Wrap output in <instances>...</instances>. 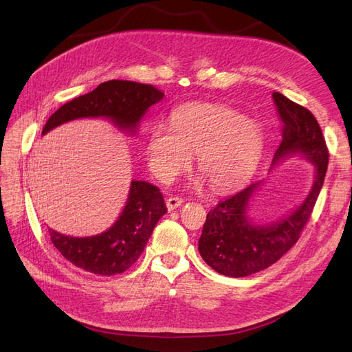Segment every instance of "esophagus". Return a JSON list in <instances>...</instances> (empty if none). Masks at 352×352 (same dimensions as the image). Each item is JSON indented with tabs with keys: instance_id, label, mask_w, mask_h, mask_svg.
<instances>
[{
	"instance_id": "esophagus-1",
	"label": "esophagus",
	"mask_w": 352,
	"mask_h": 352,
	"mask_svg": "<svg viewBox=\"0 0 352 352\" xmlns=\"http://www.w3.org/2000/svg\"><path fill=\"white\" fill-rule=\"evenodd\" d=\"M182 204H184V199L179 198V197H168V198L166 199V206H167L168 211H172V210L180 207Z\"/></svg>"
}]
</instances>
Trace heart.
Here are the masks:
<instances>
[{
  "mask_svg": "<svg viewBox=\"0 0 352 352\" xmlns=\"http://www.w3.org/2000/svg\"><path fill=\"white\" fill-rule=\"evenodd\" d=\"M260 126L236 110L219 104H188L170 116V127L154 126L148 133L145 153L153 175L163 184L190 164L216 190L243 184L257 167L263 153Z\"/></svg>",
  "mask_w": 352,
  "mask_h": 352,
  "instance_id": "b5f03b06",
  "label": "heart"
}]
</instances>
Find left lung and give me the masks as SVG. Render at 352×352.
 Wrapping results in <instances>:
<instances>
[{"label":"left lung","mask_w":352,"mask_h":352,"mask_svg":"<svg viewBox=\"0 0 352 352\" xmlns=\"http://www.w3.org/2000/svg\"><path fill=\"white\" fill-rule=\"evenodd\" d=\"M273 100L283 122L282 142L273 164L287 155L302 154L316 167L314 185L294 212L269 225H254L247 216L250 199L261 182L251 184L208 211L198 251L211 269L230 278H245L267 269L294 247L311 217L324 182L329 150L320 124L310 110L280 92H274Z\"/></svg>","instance_id":"obj_1"}]
</instances>
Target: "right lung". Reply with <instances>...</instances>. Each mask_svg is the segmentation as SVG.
Instances as JSON below:
<instances>
[{
	"instance_id": "add662e5",
	"label": "right lung",
	"mask_w": 352,
	"mask_h": 352,
	"mask_svg": "<svg viewBox=\"0 0 352 352\" xmlns=\"http://www.w3.org/2000/svg\"><path fill=\"white\" fill-rule=\"evenodd\" d=\"M164 97L153 85L132 80H109L92 92L80 95L52 114L42 135L80 117H107L120 129L131 132L145 111ZM160 189L148 182L133 180L120 217L100 235L73 238L48 229L51 242L76 267L94 274L113 276L126 272L140 258L160 217L166 214Z\"/></svg>"
}]
</instances>
